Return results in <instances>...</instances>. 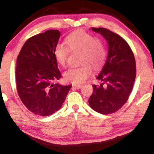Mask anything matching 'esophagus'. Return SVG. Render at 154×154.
<instances>
[{"label": "esophagus", "mask_w": 154, "mask_h": 154, "mask_svg": "<svg viewBox=\"0 0 154 154\" xmlns=\"http://www.w3.org/2000/svg\"><path fill=\"white\" fill-rule=\"evenodd\" d=\"M73 87L76 88V89H80L82 87V85H73Z\"/></svg>", "instance_id": "1"}]
</instances>
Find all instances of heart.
Returning a JSON list of instances; mask_svg holds the SVG:
<instances>
[{
    "instance_id": "1",
    "label": "heart",
    "mask_w": 154,
    "mask_h": 154,
    "mask_svg": "<svg viewBox=\"0 0 154 154\" xmlns=\"http://www.w3.org/2000/svg\"><path fill=\"white\" fill-rule=\"evenodd\" d=\"M67 47L58 44L54 48V56L58 63L65 67L71 52H79L80 66L70 67L64 74L65 80L73 84H81L92 73V67L97 69L105 62L106 51L101 38L83 30L71 33L65 38Z\"/></svg>"
}]
</instances>
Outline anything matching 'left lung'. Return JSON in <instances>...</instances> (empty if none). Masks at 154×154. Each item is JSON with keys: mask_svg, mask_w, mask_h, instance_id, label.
Here are the masks:
<instances>
[{"mask_svg": "<svg viewBox=\"0 0 154 154\" xmlns=\"http://www.w3.org/2000/svg\"><path fill=\"white\" fill-rule=\"evenodd\" d=\"M91 29L100 33L108 45L107 60L93 85L89 97L90 107L99 113L108 115L118 111L128 100L136 77V63L132 49L125 40L106 28Z\"/></svg>", "mask_w": 154, "mask_h": 154, "instance_id": "obj_1", "label": "left lung"}]
</instances>
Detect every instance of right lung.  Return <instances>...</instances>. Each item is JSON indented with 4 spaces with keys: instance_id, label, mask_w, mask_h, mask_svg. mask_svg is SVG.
Instances as JSON below:
<instances>
[{
    "instance_id": "obj_1",
    "label": "right lung",
    "mask_w": 154,
    "mask_h": 154,
    "mask_svg": "<svg viewBox=\"0 0 154 154\" xmlns=\"http://www.w3.org/2000/svg\"><path fill=\"white\" fill-rule=\"evenodd\" d=\"M60 36L58 30L51 29L32 36L17 58L18 95L29 110L40 116H51L60 109L72 87L53 83L62 77L54 56Z\"/></svg>"
}]
</instances>
